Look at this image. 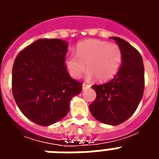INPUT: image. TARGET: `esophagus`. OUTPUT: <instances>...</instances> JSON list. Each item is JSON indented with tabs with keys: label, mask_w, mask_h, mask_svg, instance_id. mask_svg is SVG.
<instances>
[{
	"label": "esophagus",
	"mask_w": 159,
	"mask_h": 159,
	"mask_svg": "<svg viewBox=\"0 0 159 159\" xmlns=\"http://www.w3.org/2000/svg\"><path fill=\"white\" fill-rule=\"evenodd\" d=\"M91 87V85L90 84H88V83H83V89H89V88H90Z\"/></svg>",
	"instance_id": "obj_1"
}]
</instances>
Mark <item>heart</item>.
I'll list each match as a JSON object with an SVG mask.
<instances>
[{"mask_svg":"<svg viewBox=\"0 0 159 159\" xmlns=\"http://www.w3.org/2000/svg\"><path fill=\"white\" fill-rule=\"evenodd\" d=\"M123 53L117 44L100 40L90 39L78 43L76 55H70L66 65L73 78H79L87 69V76H93L100 82L111 79L118 71Z\"/></svg>","mask_w":159,"mask_h":159,"instance_id":"1","label":"heart"}]
</instances>
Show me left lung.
I'll return each instance as SVG.
<instances>
[{"label": "left lung", "mask_w": 159, "mask_h": 159, "mask_svg": "<svg viewBox=\"0 0 159 159\" xmlns=\"http://www.w3.org/2000/svg\"><path fill=\"white\" fill-rule=\"evenodd\" d=\"M123 53L122 66L108 83L93 85L96 98L89 105L93 117L109 125H118L129 119L142 99L145 88L143 59L140 53L125 40L111 37Z\"/></svg>", "instance_id": "left-lung-1"}]
</instances>
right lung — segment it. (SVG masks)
Instances as JSON below:
<instances>
[{
    "label": "right lung",
    "mask_w": 159,
    "mask_h": 159,
    "mask_svg": "<svg viewBox=\"0 0 159 159\" xmlns=\"http://www.w3.org/2000/svg\"><path fill=\"white\" fill-rule=\"evenodd\" d=\"M67 49V42L61 39H39L14 60L13 98L21 112L41 126L66 117L70 100L83 89V83L72 79L66 70Z\"/></svg>",
    "instance_id": "1"
}]
</instances>
